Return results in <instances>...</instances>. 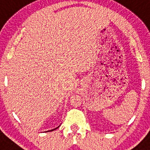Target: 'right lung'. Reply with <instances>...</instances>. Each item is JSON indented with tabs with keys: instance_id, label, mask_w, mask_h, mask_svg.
<instances>
[{
	"instance_id": "obj_1",
	"label": "right lung",
	"mask_w": 150,
	"mask_h": 150,
	"mask_svg": "<svg viewBox=\"0 0 150 150\" xmlns=\"http://www.w3.org/2000/svg\"><path fill=\"white\" fill-rule=\"evenodd\" d=\"M58 127L55 128V129H51V130H48V131H46V132H49V131H53V130H55V129H57Z\"/></svg>"
}]
</instances>
